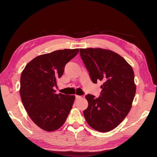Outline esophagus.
I'll use <instances>...</instances> for the list:
<instances>
[{
    "label": "esophagus",
    "mask_w": 157,
    "mask_h": 157,
    "mask_svg": "<svg viewBox=\"0 0 157 157\" xmlns=\"http://www.w3.org/2000/svg\"><path fill=\"white\" fill-rule=\"evenodd\" d=\"M75 98L76 99H82L84 98V96H78V95H76L75 96Z\"/></svg>",
    "instance_id": "1"
}]
</instances>
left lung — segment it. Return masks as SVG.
Wrapping results in <instances>:
<instances>
[{
  "label": "left lung",
  "instance_id": "1",
  "mask_svg": "<svg viewBox=\"0 0 157 157\" xmlns=\"http://www.w3.org/2000/svg\"><path fill=\"white\" fill-rule=\"evenodd\" d=\"M80 55L92 81L103 82L98 98L91 94L86 96L88 106L84 117L93 129L109 132L130 111L136 90L134 71L122 56L111 50L81 48Z\"/></svg>",
  "mask_w": 157,
  "mask_h": 157
}]
</instances>
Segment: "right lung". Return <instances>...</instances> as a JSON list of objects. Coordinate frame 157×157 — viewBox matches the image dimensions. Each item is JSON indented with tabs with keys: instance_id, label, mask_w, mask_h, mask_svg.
<instances>
[{
	"instance_id": "right-lung-1",
	"label": "right lung",
	"mask_w": 157,
	"mask_h": 157,
	"mask_svg": "<svg viewBox=\"0 0 157 157\" xmlns=\"http://www.w3.org/2000/svg\"><path fill=\"white\" fill-rule=\"evenodd\" d=\"M79 49H64L36 57L25 66L20 78V96L28 115L42 130L62 126L72 109L75 96L56 94L65 66Z\"/></svg>"
}]
</instances>
